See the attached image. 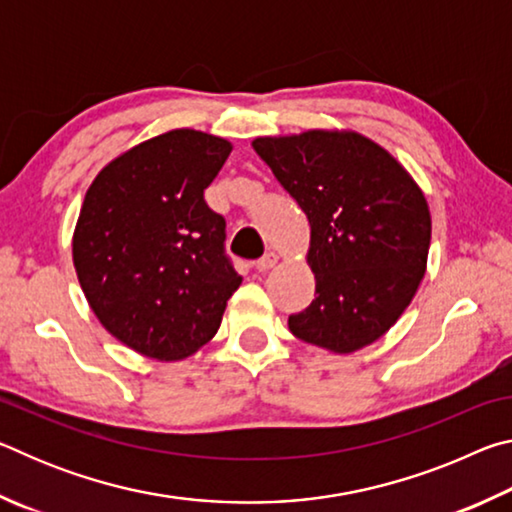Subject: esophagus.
Returning a JSON list of instances; mask_svg holds the SVG:
<instances>
[{
	"mask_svg": "<svg viewBox=\"0 0 512 512\" xmlns=\"http://www.w3.org/2000/svg\"><path fill=\"white\" fill-rule=\"evenodd\" d=\"M280 262V255L275 253V250H268V253L264 255V257H259L257 262H255V266H257V271H271V268Z\"/></svg>",
	"mask_w": 512,
	"mask_h": 512,
	"instance_id": "1",
	"label": "esophagus"
}]
</instances>
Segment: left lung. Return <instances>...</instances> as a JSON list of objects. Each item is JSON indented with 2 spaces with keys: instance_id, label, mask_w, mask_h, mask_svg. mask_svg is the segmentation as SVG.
Segmentation results:
<instances>
[{
  "instance_id": "8db88e82",
  "label": "left lung",
  "mask_w": 512,
  "mask_h": 512,
  "mask_svg": "<svg viewBox=\"0 0 512 512\" xmlns=\"http://www.w3.org/2000/svg\"><path fill=\"white\" fill-rule=\"evenodd\" d=\"M257 151L309 219L316 298L289 329L352 354L381 339L418 291L431 244L420 185L384 146L348 128L255 137Z\"/></svg>"
}]
</instances>
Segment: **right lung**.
Wrapping results in <instances>:
<instances>
[{"label":"right lung","instance_id":"1","mask_svg":"<svg viewBox=\"0 0 512 512\" xmlns=\"http://www.w3.org/2000/svg\"><path fill=\"white\" fill-rule=\"evenodd\" d=\"M230 151L223 137L173 128L110 160L85 192L72 237L79 284L99 323L144 357L201 350L239 289L225 221L203 198Z\"/></svg>","mask_w":512,"mask_h":512}]
</instances>
